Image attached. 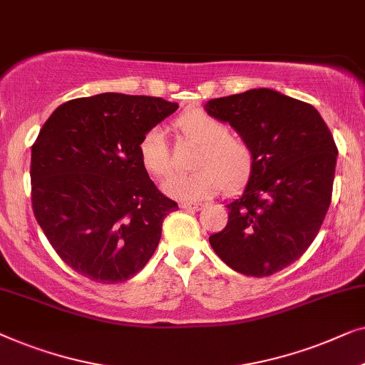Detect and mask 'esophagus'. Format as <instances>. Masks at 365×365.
Masks as SVG:
<instances>
[{
    "label": "esophagus",
    "instance_id": "esophagus-1",
    "mask_svg": "<svg viewBox=\"0 0 365 365\" xmlns=\"http://www.w3.org/2000/svg\"><path fill=\"white\" fill-rule=\"evenodd\" d=\"M205 207L203 203H195V202H180V208L183 210H192V212H198Z\"/></svg>",
    "mask_w": 365,
    "mask_h": 365
}]
</instances>
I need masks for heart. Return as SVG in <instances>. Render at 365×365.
<instances>
[{
    "label": "heart",
    "mask_w": 365,
    "mask_h": 365,
    "mask_svg": "<svg viewBox=\"0 0 365 365\" xmlns=\"http://www.w3.org/2000/svg\"><path fill=\"white\" fill-rule=\"evenodd\" d=\"M175 129L187 140L197 143L192 173H175L162 183L168 197L178 200L208 198L222 190H236L250 180L255 170V152L241 137L230 133L228 124L208 112L195 109L175 120ZM138 158L148 175L160 178L170 170V153L160 129L143 133L138 142Z\"/></svg>",
    "instance_id": "heart-1"
}]
</instances>
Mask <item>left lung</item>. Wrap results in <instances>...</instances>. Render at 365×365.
I'll use <instances>...</instances> for the list:
<instances>
[{"label":"left lung","instance_id":"8db88e82","mask_svg":"<svg viewBox=\"0 0 365 365\" xmlns=\"http://www.w3.org/2000/svg\"><path fill=\"white\" fill-rule=\"evenodd\" d=\"M205 110L255 152L248 185L227 205V227L210 245L241 274H273L301 258L319 233L332 197L334 138L311 104L264 87L212 99Z\"/></svg>","mask_w":365,"mask_h":365}]
</instances>
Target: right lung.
Here are the masks:
<instances>
[{"label": "right lung", "instance_id": "1", "mask_svg": "<svg viewBox=\"0 0 365 365\" xmlns=\"http://www.w3.org/2000/svg\"><path fill=\"white\" fill-rule=\"evenodd\" d=\"M177 109L162 97L107 92L64 102L46 120L31 148V203L76 273L115 284L152 258L178 205L143 170L138 142Z\"/></svg>", "mask_w": 365, "mask_h": 365}]
</instances>
